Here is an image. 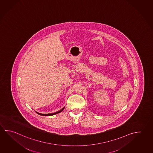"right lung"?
Returning a JSON list of instances; mask_svg holds the SVG:
<instances>
[{"instance_id":"add662e5","label":"right lung","mask_w":153,"mask_h":153,"mask_svg":"<svg viewBox=\"0 0 153 153\" xmlns=\"http://www.w3.org/2000/svg\"><path fill=\"white\" fill-rule=\"evenodd\" d=\"M65 106L64 107H63L62 109L61 110H59V111H57L56 112L52 113H48V114H43V113H40L36 111H35V112L36 113H38V114L41 115H43V116H51V115H55V114H56L57 113H59L61 112L63 110L65 109Z\"/></svg>"}]
</instances>
